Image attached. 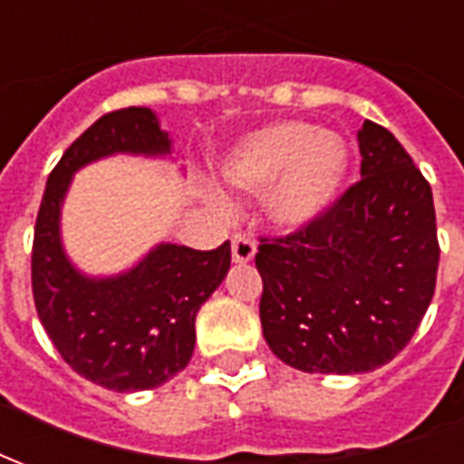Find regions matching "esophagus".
<instances>
[{"instance_id":"obj_1","label":"esophagus","mask_w":464,"mask_h":464,"mask_svg":"<svg viewBox=\"0 0 464 464\" xmlns=\"http://www.w3.org/2000/svg\"><path fill=\"white\" fill-rule=\"evenodd\" d=\"M256 252V245L252 237L246 235H235L232 237V259L237 265H246Z\"/></svg>"}]
</instances>
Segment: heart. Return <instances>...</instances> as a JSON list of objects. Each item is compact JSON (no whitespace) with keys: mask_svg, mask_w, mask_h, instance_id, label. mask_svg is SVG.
Wrapping results in <instances>:
<instances>
[{"mask_svg":"<svg viewBox=\"0 0 464 464\" xmlns=\"http://www.w3.org/2000/svg\"><path fill=\"white\" fill-rule=\"evenodd\" d=\"M348 168L343 138L302 121H284L246 135L219 165L229 188L265 195V209L274 225L302 229L319 219L339 195ZM225 209V199L212 198Z\"/></svg>","mask_w":464,"mask_h":464,"instance_id":"1","label":"heart"}]
</instances>
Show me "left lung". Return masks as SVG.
<instances>
[{"label":"left lung","mask_w":464,"mask_h":464,"mask_svg":"<svg viewBox=\"0 0 464 464\" xmlns=\"http://www.w3.org/2000/svg\"><path fill=\"white\" fill-rule=\"evenodd\" d=\"M361 180L319 219L262 239L259 319L276 358L304 373H366L393 361L430 306L440 245L432 190L391 130H358Z\"/></svg>","instance_id":"8db88e82"}]
</instances>
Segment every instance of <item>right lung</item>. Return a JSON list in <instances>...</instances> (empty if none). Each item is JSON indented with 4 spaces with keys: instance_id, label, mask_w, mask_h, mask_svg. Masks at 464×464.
Returning <instances> with one entry per match:
<instances>
[{
    "instance_id": "add662e5",
    "label": "right lung",
    "mask_w": 464,
    "mask_h": 464,
    "mask_svg": "<svg viewBox=\"0 0 464 464\" xmlns=\"http://www.w3.org/2000/svg\"><path fill=\"white\" fill-rule=\"evenodd\" d=\"M150 108L101 116L69 145L46 180L32 249L36 314L61 358L116 393L150 391L190 363L195 316L229 272V242L199 252L162 242L123 274L86 276L61 245V205L73 172L116 153L170 155Z\"/></svg>"
}]
</instances>
